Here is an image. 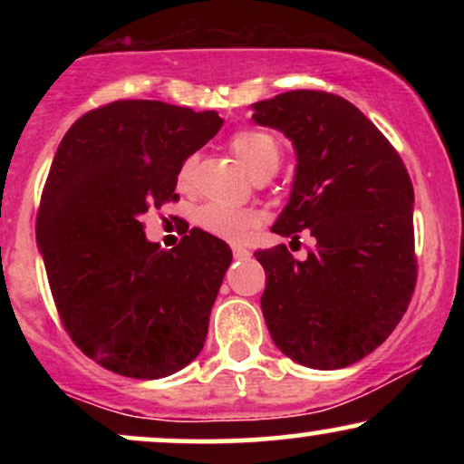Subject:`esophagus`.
<instances>
[{"label":"esophagus","mask_w":464,"mask_h":464,"mask_svg":"<svg viewBox=\"0 0 464 464\" xmlns=\"http://www.w3.org/2000/svg\"><path fill=\"white\" fill-rule=\"evenodd\" d=\"M233 257H236V259H248L250 250L244 248V246H233Z\"/></svg>","instance_id":"34e87169"}]
</instances>
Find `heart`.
I'll return each mask as SVG.
<instances>
[{
	"label": "heart",
	"instance_id": "1",
	"mask_svg": "<svg viewBox=\"0 0 464 464\" xmlns=\"http://www.w3.org/2000/svg\"><path fill=\"white\" fill-rule=\"evenodd\" d=\"M231 150L237 161L246 168L250 177L257 180L270 179L281 165V146L270 132L257 129H242L231 137ZM196 169V157H188L180 163L177 174L179 189H188ZM196 225L205 233L228 239V242H242L250 233L262 225V214L250 207H227L218 202H207L196 211Z\"/></svg>",
	"mask_w": 464,
	"mask_h": 464
}]
</instances>
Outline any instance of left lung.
<instances>
[{
    "label": "left lung",
    "mask_w": 464,
    "mask_h": 464,
    "mask_svg": "<svg viewBox=\"0 0 464 464\" xmlns=\"http://www.w3.org/2000/svg\"><path fill=\"white\" fill-rule=\"evenodd\" d=\"M253 120L296 150L292 196L275 233L299 242L257 250L262 312L275 344L310 369H344L392 334L417 285L410 174L392 143L349 100L296 89L253 104Z\"/></svg>",
    "instance_id": "8db88e82"
}]
</instances>
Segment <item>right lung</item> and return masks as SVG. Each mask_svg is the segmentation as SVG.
I'll return each mask as SVG.
<instances>
[{"label":"right lung","instance_id":"obj_1","mask_svg":"<svg viewBox=\"0 0 464 464\" xmlns=\"http://www.w3.org/2000/svg\"><path fill=\"white\" fill-rule=\"evenodd\" d=\"M220 126L216 111L117 100L73 121L58 146L36 242L69 338L117 375L168 377L205 344L231 248L191 228L163 250L140 218L179 198L180 163Z\"/></svg>","mask_w":464,"mask_h":464}]
</instances>
